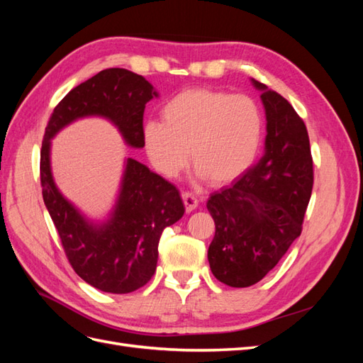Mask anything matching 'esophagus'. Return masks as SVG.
Returning a JSON list of instances; mask_svg holds the SVG:
<instances>
[{
	"mask_svg": "<svg viewBox=\"0 0 363 363\" xmlns=\"http://www.w3.org/2000/svg\"><path fill=\"white\" fill-rule=\"evenodd\" d=\"M182 199L184 201V207H186V212H194L196 207H199V199L191 192H183L182 194Z\"/></svg>",
	"mask_w": 363,
	"mask_h": 363,
	"instance_id": "1",
	"label": "esophagus"
}]
</instances>
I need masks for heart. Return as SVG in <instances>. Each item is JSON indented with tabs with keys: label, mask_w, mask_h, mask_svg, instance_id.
I'll use <instances>...</instances> for the list:
<instances>
[{
	"label": "heart",
	"mask_w": 363,
	"mask_h": 363,
	"mask_svg": "<svg viewBox=\"0 0 363 363\" xmlns=\"http://www.w3.org/2000/svg\"><path fill=\"white\" fill-rule=\"evenodd\" d=\"M263 136L260 107L247 95L194 87L162 107V121L142 128L147 155L167 177H177L189 156L195 177L227 184L255 163Z\"/></svg>",
	"instance_id": "obj_1"
}]
</instances>
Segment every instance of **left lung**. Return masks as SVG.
I'll return each instance as SVG.
<instances>
[{"mask_svg":"<svg viewBox=\"0 0 363 363\" xmlns=\"http://www.w3.org/2000/svg\"><path fill=\"white\" fill-rule=\"evenodd\" d=\"M267 116L265 151L255 168L215 192L207 211L215 236L207 259L227 286L247 288L277 265L301 224L313 186L307 130L288 100L251 79Z\"/></svg>","mask_w":363,"mask_h":363,"instance_id":"left-lung-1","label":"left lung"}]
</instances>
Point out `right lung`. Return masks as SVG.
Masks as SVG:
<instances>
[{
    "label": "right lung",
    "instance_id": "1",
    "mask_svg": "<svg viewBox=\"0 0 363 363\" xmlns=\"http://www.w3.org/2000/svg\"><path fill=\"white\" fill-rule=\"evenodd\" d=\"M159 92L144 77L123 68L104 69L77 87L54 108L40 150L42 196L74 271L103 292L128 294L144 286L156 271L164 227L184 213L179 189L144 163L125 157L111 212L86 216L57 188L51 169V140L83 118L113 124L130 148H144L145 104Z\"/></svg>",
    "mask_w": 363,
    "mask_h": 363
}]
</instances>
